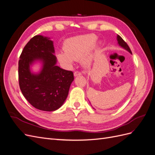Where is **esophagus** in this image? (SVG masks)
<instances>
[{
  "mask_svg": "<svg viewBox=\"0 0 155 155\" xmlns=\"http://www.w3.org/2000/svg\"><path fill=\"white\" fill-rule=\"evenodd\" d=\"M74 76H75V77H77V76H81V73L80 72L76 71V72H75L74 73Z\"/></svg>",
  "mask_w": 155,
  "mask_h": 155,
  "instance_id": "obj_1",
  "label": "esophagus"
}]
</instances>
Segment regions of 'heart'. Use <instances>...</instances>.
<instances>
[{
  "label": "heart",
  "mask_w": 155,
  "mask_h": 155,
  "mask_svg": "<svg viewBox=\"0 0 155 155\" xmlns=\"http://www.w3.org/2000/svg\"><path fill=\"white\" fill-rule=\"evenodd\" d=\"M97 37L94 34H87L72 37L66 41L64 45V51L57 54V58L65 67H72L74 61L83 57L84 64H90L93 59L94 54L88 53L93 48L97 47L95 45Z\"/></svg>",
  "instance_id": "obj_1"
}]
</instances>
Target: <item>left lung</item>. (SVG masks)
I'll list each match as a JSON object with an SVG mask.
<instances>
[{"instance_id":"left-lung-1","label":"left lung","mask_w":155,"mask_h":155,"mask_svg":"<svg viewBox=\"0 0 155 155\" xmlns=\"http://www.w3.org/2000/svg\"><path fill=\"white\" fill-rule=\"evenodd\" d=\"M117 41H118V44L121 47H122L123 48H124L125 50H126L127 51H128L130 54H132V52H131V50L130 49V48L129 47V46L127 45L125 42L124 41V39L121 38V37L118 35H117Z\"/></svg>"}]
</instances>
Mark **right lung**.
<instances>
[{"label": "right lung", "mask_w": 155, "mask_h": 155, "mask_svg": "<svg viewBox=\"0 0 155 155\" xmlns=\"http://www.w3.org/2000/svg\"><path fill=\"white\" fill-rule=\"evenodd\" d=\"M54 43L47 37L34 36L23 49L18 61V81L23 96L36 109L54 111L66 100L71 83L72 71L57 66ZM41 64L40 71L34 73L31 67Z\"/></svg>", "instance_id": "right-lung-1"}]
</instances>
